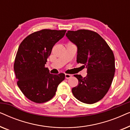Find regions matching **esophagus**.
Segmentation results:
<instances>
[{"instance_id":"obj_1","label":"esophagus","mask_w":130,"mask_h":130,"mask_svg":"<svg viewBox=\"0 0 130 130\" xmlns=\"http://www.w3.org/2000/svg\"><path fill=\"white\" fill-rule=\"evenodd\" d=\"M72 77V74H65V77L66 79H70V77Z\"/></svg>"}]
</instances>
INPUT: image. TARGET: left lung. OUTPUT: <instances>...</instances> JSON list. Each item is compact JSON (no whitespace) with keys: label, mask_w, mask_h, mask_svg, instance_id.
Returning a JSON list of instances; mask_svg holds the SVG:
<instances>
[{"label":"left lung","mask_w":130,"mask_h":130,"mask_svg":"<svg viewBox=\"0 0 130 130\" xmlns=\"http://www.w3.org/2000/svg\"><path fill=\"white\" fill-rule=\"evenodd\" d=\"M66 37L77 48V62L87 67L86 77L75 74L77 86L72 88L74 96L85 104L102 99L111 86L115 74V58L106 42L94 31H68Z\"/></svg>","instance_id":"8db88e82"}]
</instances>
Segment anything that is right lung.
I'll return each mask as SVG.
<instances>
[{"instance_id":"add662e5","label":"right lung","mask_w":130,"mask_h":130,"mask_svg":"<svg viewBox=\"0 0 130 130\" xmlns=\"http://www.w3.org/2000/svg\"><path fill=\"white\" fill-rule=\"evenodd\" d=\"M66 30L42 29L26 37L19 46L14 71L17 85L32 102L44 103L52 99L65 74L50 73L45 67L53 46L64 36Z\"/></svg>"}]
</instances>
